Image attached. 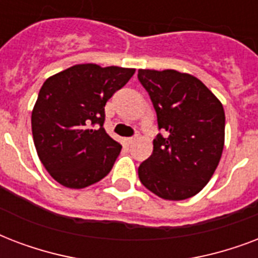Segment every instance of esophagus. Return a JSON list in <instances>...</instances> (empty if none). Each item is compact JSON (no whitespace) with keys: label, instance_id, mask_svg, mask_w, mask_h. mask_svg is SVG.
Listing matches in <instances>:
<instances>
[{"label":"esophagus","instance_id":"34e87169","mask_svg":"<svg viewBox=\"0 0 258 258\" xmlns=\"http://www.w3.org/2000/svg\"><path fill=\"white\" fill-rule=\"evenodd\" d=\"M139 137H140V133H136V135L133 136V137H129V139H127V143L133 144L136 141V140L139 139Z\"/></svg>","mask_w":258,"mask_h":258}]
</instances>
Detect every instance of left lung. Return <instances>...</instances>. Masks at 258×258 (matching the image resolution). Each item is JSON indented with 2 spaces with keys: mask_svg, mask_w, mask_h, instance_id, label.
<instances>
[{
  "mask_svg": "<svg viewBox=\"0 0 258 258\" xmlns=\"http://www.w3.org/2000/svg\"><path fill=\"white\" fill-rule=\"evenodd\" d=\"M157 114L153 152L139 167L140 181L167 201L197 195L215 172L225 144V111L198 78L175 70H139Z\"/></svg>",
  "mask_w": 258,
  "mask_h": 258,
  "instance_id": "8db88e82",
  "label": "left lung"
}]
</instances>
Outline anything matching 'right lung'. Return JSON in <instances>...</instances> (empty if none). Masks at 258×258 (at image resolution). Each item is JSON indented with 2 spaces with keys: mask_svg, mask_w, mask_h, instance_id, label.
Instances as JSON below:
<instances>
[{
  "mask_svg": "<svg viewBox=\"0 0 258 258\" xmlns=\"http://www.w3.org/2000/svg\"><path fill=\"white\" fill-rule=\"evenodd\" d=\"M135 71L87 63L44 82L32 111V135L40 161L57 183L85 188L110 172L122 147L103 129L105 105Z\"/></svg>",
  "mask_w": 258,
  "mask_h": 258,
  "instance_id": "obj_1",
  "label": "right lung"
}]
</instances>
